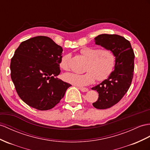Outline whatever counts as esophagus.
I'll use <instances>...</instances> for the list:
<instances>
[{"label": "esophagus", "instance_id": "34e87169", "mask_svg": "<svg viewBox=\"0 0 150 150\" xmlns=\"http://www.w3.org/2000/svg\"><path fill=\"white\" fill-rule=\"evenodd\" d=\"M79 89L82 92H87L88 91H89V89H88L87 88H86V87H79Z\"/></svg>", "mask_w": 150, "mask_h": 150}]
</instances>
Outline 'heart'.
Instances as JSON below:
<instances>
[{"label": "heart", "mask_w": 150, "mask_h": 150, "mask_svg": "<svg viewBox=\"0 0 150 150\" xmlns=\"http://www.w3.org/2000/svg\"><path fill=\"white\" fill-rule=\"evenodd\" d=\"M81 54L87 59L84 74L67 73L63 76L65 82L76 86L82 87L91 84L95 80L103 81L113 72L115 65V56L108 48L99 49L94 47H83L80 49ZM69 54L61 57L59 65L63 70L69 69Z\"/></svg>", "instance_id": "obj_1"}]
</instances>
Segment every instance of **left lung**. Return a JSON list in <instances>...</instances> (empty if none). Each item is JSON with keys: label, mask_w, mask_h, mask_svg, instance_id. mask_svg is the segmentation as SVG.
Instances as JSON below:
<instances>
[{"label": "left lung", "mask_w": 150, "mask_h": 150, "mask_svg": "<svg viewBox=\"0 0 150 150\" xmlns=\"http://www.w3.org/2000/svg\"><path fill=\"white\" fill-rule=\"evenodd\" d=\"M95 44L112 50L115 56V65L108 78L92 88L99 94L93 103L97 109H107L116 105L129 90L134 69V53L130 42L118 35L101 34L94 38Z\"/></svg>", "instance_id": "obj_1"}]
</instances>
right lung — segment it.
Wrapping results in <instances>:
<instances>
[{
    "label": "right lung",
    "mask_w": 150,
    "mask_h": 150,
    "mask_svg": "<svg viewBox=\"0 0 150 150\" xmlns=\"http://www.w3.org/2000/svg\"><path fill=\"white\" fill-rule=\"evenodd\" d=\"M63 48L37 36L22 42L11 61V76L20 98L38 110L54 108L71 85L57 77Z\"/></svg>",
    "instance_id": "obj_1"
}]
</instances>
